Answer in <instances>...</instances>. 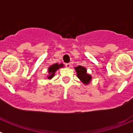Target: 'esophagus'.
Returning a JSON list of instances; mask_svg holds the SVG:
<instances>
[{"label":"esophagus","mask_w":133,"mask_h":133,"mask_svg":"<svg viewBox=\"0 0 133 133\" xmlns=\"http://www.w3.org/2000/svg\"><path fill=\"white\" fill-rule=\"evenodd\" d=\"M65 66H66V68H69L71 67V64L70 63H67V64H65Z\"/></svg>","instance_id":"34e87169"}]
</instances>
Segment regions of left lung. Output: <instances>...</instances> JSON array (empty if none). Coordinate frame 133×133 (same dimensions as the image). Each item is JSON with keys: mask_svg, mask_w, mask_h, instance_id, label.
<instances>
[{"mask_svg": "<svg viewBox=\"0 0 133 133\" xmlns=\"http://www.w3.org/2000/svg\"><path fill=\"white\" fill-rule=\"evenodd\" d=\"M75 69L76 71L77 77L84 85H88L91 82L92 76L91 75L87 73L86 68L81 65H78L75 67Z\"/></svg>", "mask_w": 133, "mask_h": 133, "instance_id": "obj_1", "label": "left lung"}]
</instances>
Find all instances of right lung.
Wrapping results in <instances>:
<instances>
[{
    "label": "right lung",
    "instance_id": "obj_1",
    "mask_svg": "<svg viewBox=\"0 0 133 133\" xmlns=\"http://www.w3.org/2000/svg\"><path fill=\"white\" fill-rule=\"evenodd\" d=\"M64 66V65L63 64H53V65H51V66H49V68H48V73H49V75L47 76V78H48V79H51L53 77V76H55V72L57 71L58 69H60V68H63V67Z\"/></svg>",
    "mask_w": 133,
    "mask_h": 133
}]
</instances>
